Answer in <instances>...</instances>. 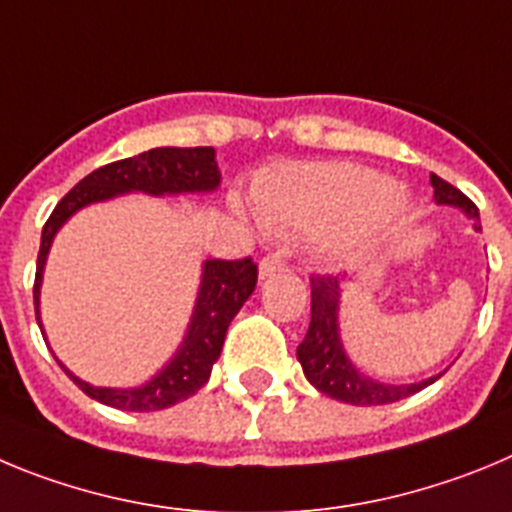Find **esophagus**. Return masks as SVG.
Returning a JSON list of instances; mask_svg holds the SVG:
<instances>
[{
    "label": "esophagus",
    "mask_w": 512,
    "mask_h": 512,
    "mask_svg": "<svg viewBox=\"0 0 512 512\" xmlns=\"http://www.w3.org/2000/svg\"><path fill=\"white\" fill-rule=\"evenodd\" d=\"M285 260H283V255H278V252H275V255H267V257H262V262H260V278H267V275H275V273H280V270H285Z\"/></svg>",
    "instance_id": "1"
}]
</instances>
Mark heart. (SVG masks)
<instances>
[{
    "mask_svg": "<svg viewBox=\"0 0 512 512\" xmlns=\"http://www.w3.org/2000/svg\"><path fill=\"white\" fill-rule=\"evenodd\" d=\"M252 204L273 232L324 234L329 255L357 247L400 209L393 186L357 165H278L257 178Z\"/></svg>",
    "mask_w": 512,
    "mask_h": 512,
    "instance_id": "1",
    "label": "heart"
}]
</instances>
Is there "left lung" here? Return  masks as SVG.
Instances as JSON below:
<instances>
[{
    "instance_id": "8db88e82",
    "label": "left lung",
    "mask_w": 512,
    "mask_h": 512,
    "mask_svg": "<svg viewBox=\"0 0 512 512\" xmlns=\"http://www.w3.org/2000/svg\"><path fill=\"white\" fill-rule=\"evenodd\" d=\"M436 204L459 206L474 222V229L482 232L480 211L457 186L446 183L436 173H431ZM336 308H339V278L336 275H311V324H308L303 342L298 344V362L303 375L313 388L329 398L352 405H388L418 393L436 380L413 382V385H388V382L370 380L367 375L354 370L349 357L344 354L336 329Z\"/></svg>"
}]
</instances>
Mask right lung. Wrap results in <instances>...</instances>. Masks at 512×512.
<instances>
[{"mask_svg": "<svg viewBox=\"0 0 512 512\" xmlns=\"http://www.w3.org/2000/svg\"><path fill=\"white\" fill-rule=\"evenodd\" d=\"M219 165L214 158V147H155L135 158L114 160L109 165H101L94 173L78 181L71 191L58 201L53 214L43 227L38 252V267H35V316L40 324V280H43V265L48 257L50 242L55 232L63 227L68 216L81 206L94 204V201L112 199L117 193L145 191L160 196V193H188V191H214L219 186ZM257 283V265L252 257L242 260H209L204 265V280H201L199 301L193 311L191 329H188L186 342L181 352L170 359V365L158 377L132 390L114 388H94L89 382L78 380L68 372L78 388L89 398L99 400L104 405H112L119 411H163L170 405L181 403L199 393L211 375V367L219 359L224 347L229 324L242 308V303L250 298ZM45 339V336H43Z\"/></svg>", "mask_w": 512, "mask_h": 512, "instance_id": "right-lung-1", "label": "right lung"}]
</instances>
